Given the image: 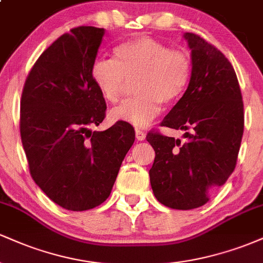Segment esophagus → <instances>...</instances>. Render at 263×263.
<instances>
[{
	"instance_id": "esophagus-1",
	"label": "esophagus",
	"mask_w": 263,
	"mask_h": 263,
	"mask_svg": "<svg viewBox=\"0 0 263 263\" xmlns=\"http://www.w3.org/2000/svg\"><path fill=\"white\" fill-rule=\"evenodd\" d=\"M135 134H136V138H137L138 141H143L144 138H146V135H144V132L140 128H136Z\"/></svg>"
}]
</instances>
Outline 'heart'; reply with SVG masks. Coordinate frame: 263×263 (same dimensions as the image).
<instances>
[{
  "instance_id": "b5f03b06",
  "label": "heart",
  "mask_w": 263,
  "mask_h": 263,
  "mask_svg": "<svg viewBox=\"0 0 263 263\" xmlns=\"http://www.w3.org/2000/svg\"><path fill=\"white\" fill-rule=\"evenodd\" d=\"M115 60L99 58L91 66V79L110 104L120 100L134 80L136 95L110 112L111 121L144 127L161 111L179 100L189 85L193 60L188 52L172 49L158 39L141 35L114 49Z\"/></svg>"
}]
</instances>
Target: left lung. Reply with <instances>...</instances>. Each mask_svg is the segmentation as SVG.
I'll return each instance as SVG.
<instances>
[{"label": "left lung", "mask_w": 263, "mask_h": 263, "mask_svg": "<svg viewBox=\"0 0 263 263\" xmlns=\"http://www.w3.org/2000/svg\"><path fill=\"white\" fill-rule=\"evenodd\" d=\"M193 71L180 100L161 126L184 129L185 141L151 131L156 152L149 170L153 194L172 209L201 206L236 167L243 134V102L236 73L218 48L185 33Z\"/></svg>", "instance_id": "8db88e82"}]
</instances>
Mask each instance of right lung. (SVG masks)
<instances>
[{
  "label": "right lung",
  "instance_id": "right-lung-1",
  "mask_svg": "<svg viewBox=\"0 0 263 263\" xmlns=\"http://www.w3.org/2000/svg\"><path fill=\"white\" fill-rule=\"evenodd\" d=\"M104 34V28L80 26L60 35L34 63L21 98L29 173L66 210H89L106 200L135 141L123 121L90 129L106 116V102L91 79Z\"/></svg>",
  "mask_w": 263,
  "mask_h": 263
}]
</instances>
